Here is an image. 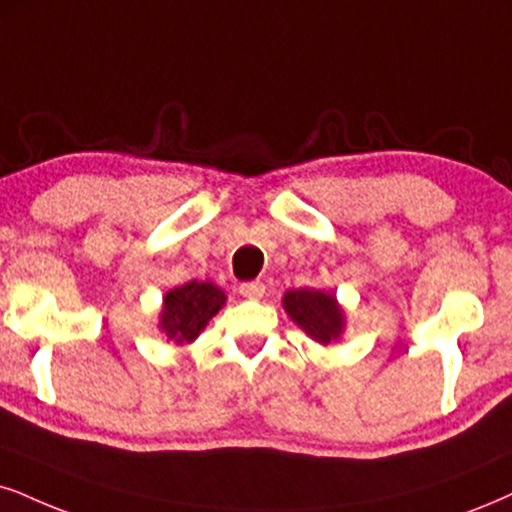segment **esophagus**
Here are the masks:
<instances>
[{"instance_id": "obj_1", "label": "esophagus", "mask_w": 512, "mask_h": 512, "mask_svg": "<svg viewBox=\"0 0 512 512\" xmlns=\"http://www.w3.org/2000/svg\"><path fill=\"white\" fill-rule=\"evenodd\" d=\"M239 294H242L244 299L256 301L266 294V285H263V282H244V285H239Z\"/></svg>"}]
</instances>
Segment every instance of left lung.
I'll return each instance as SVG.
<instances>
[{"mask_svg":"<svg viewBox=\"0 0 512 512\" xmlns=\"http://www.w3.org/2000/svg\"><path fill=\"white\" fill-rule=\"evenodd\" d=\"M282 308L292 323L320 346L339 342L346 330L344 306L325 289H287Z\"/></svg>","mask_w":512,"mask_h":512,"instance_id":"1","label":"left lung"}]
</instances>
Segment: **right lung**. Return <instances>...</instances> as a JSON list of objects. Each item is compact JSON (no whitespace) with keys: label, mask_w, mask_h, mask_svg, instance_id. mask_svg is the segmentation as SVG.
Segmentation results:
<instances>
[{"label":"right lung","mask_w":512,"mask_h":512,"mask_svg":"<svg viewBox=\"0 0 512 512\" xmlns=\"http://www.w3.org/2000/svg\"><path fill=\"white\" fill-rule=\"evenodd\" d=\"M227 296L213 282H187L163 296L159 311V330L166 342L178 346L192 344L206 330L208 320L225 306Z\"/></svg>","instance_id":"1"}]
</instances>
